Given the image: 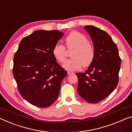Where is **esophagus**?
I'll list each match as a JSON object with an SVG mask.
<instances>
[{"label": "esophagus", "mask_w": 132, "mask_h": 132, "mask_svg": "<svg viewBox=\"0 0 132 132\" xmlns=\"http://www.w3.org/2000/svg\"><path fill=\"white\" fill-rule=\"evenodd\" d=\"M73 73H74V72H71V71H68V72H67L68 75H70V74H73Z\"/></svg>", "instance_id": "34e87169"}]
</instances>
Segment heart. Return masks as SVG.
Masks as SVG:
<instances>
[{"label":"heart","mask_w":132,"mask_h":132,"mask_svg":"<svg viewBox=\"0 0 132 132\" xmlns=\"http://www.w3.org/2000/svg\"><path fill=\"white\" fill-rule=\"evenodd\" d=\"M68 50H73L72 58L65 61L63 67L69 71H74L82 65L87 67L93 62L94 57V47L88 42V38L83 34L72 31L65 39ZM55 57L59 62H63L66 58L65 47L60 44H56L52 51Z\"/></svg>","instance_id":"obj_1"}]
</instances>
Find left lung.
I'll use <instances>...</instances> for the list:
<instances>
[{"mask_svg":"<svg viewBox=\"0 0 132 132\" xmlns=\"http://www.w3.org/2000/svg\"><path fill=\"white\" fill-rule=\"evenodd\" d=\"M94 47L93 62L84 72H77L78 93L90 103H97L108 97L116 88L121 59L111 36L93 25L84 26Z\"/></svg>","mask_w":132,"mask_h":132,"instance_id":"8db88e82","label":"left lung"}]
</instances>
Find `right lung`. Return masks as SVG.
Segmentation results:
<instances>
[{"label":"right lung","mask_w":132,"mask_h":132,"mask_svg":"<svg viewBox=\"0 0 132 132\" xmlns=\"http://www.w3.org/2000/svg\"><path fill=\"white\" fill-rule=\"evenodd\" d=\"M63 35L57 30L34 32L22 39L14 55L13 75L18 91L36 107H49L56 100L67 74L52 52Z\"/></svg>","instance_id":"obj_1"}]
</instances>
